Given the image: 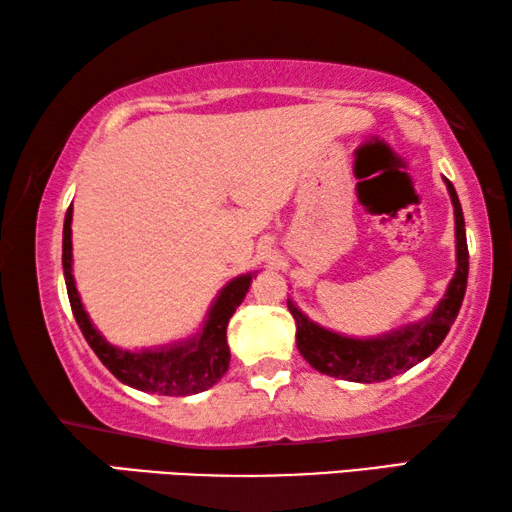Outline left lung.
I'll return each mask as SVG.
<instances>
[{
  "label": "left lung",
  "mask_w": 512,
  "mask_h": 512,
  "mask_svg": "<svg viewBox=\"0 0 512 512\" xmlns=\"http://www.w3.org/2000/svg\"><path fill=\"white\" fill-rule=\"evenodd\" d=\"M445 185L452 196L456 219V273L438 307L420 323L395 329L391 334L377 336V339H352V336L329 332V329L316 325L293 305V300H287L291 316L296 320L298 350L311 368L329 377L372 384V381H386L413 368L445 341L449 327L463 305L467 271H470L461 203H458L454 185L447 178Z\"/></svg>",
  "instance_id": "8db88e82"
}]
</instances>
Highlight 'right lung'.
Segmentation results:
<instances>
[{
	"label": "right lung",
	"mask_w": 512,
	"mask_h": 512,
	"mask_svg": "<svg viewBox=\"0 0 512 512\" xmlns=\"http://www.w3.org/2000/svg\"><path fill=\"white\" fill-rule=\"evenodd\" d=\"M63 271L69 305H72V314L85 341L121 384L133 386L144 393L185 397L207 391L225 375L230 366V348L225 332H228L232 314L246 298L253 273L239 275L225 284L219 298L214 300L210 314H207L203 329L194 339L158 350L133 352L110 345L85 314L72 275V205H69L63 225Z\"/></svg>",
	"instance_id": "1"
}]
</instances>
